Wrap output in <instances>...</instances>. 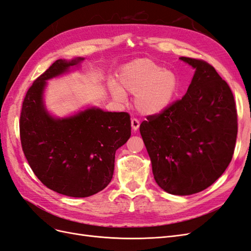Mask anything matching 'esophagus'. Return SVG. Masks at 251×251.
<instances>
[{"label": "esophagus", "mask_w": 251, "mask_h": 251, "mask_svg": "<svg viewBox=\"0 0 251 251\" xmlns=\"http://www.w3.org/2000/svg\"><path fill=\"white\" fill-rule=\"evenodd\" d=\"M131 125H132V128L134 131H137L138 130V127H139V126H140V123H139V120L138 119H136V118H132V120H131Z\"/></svg>", "instance_id": "1"}]
</instances>
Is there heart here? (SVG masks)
Instances as JSON below:
<instances>
[{
	"mask_svg": "<svg viewBox=\"0 0 251 251\" xmlns=\"http://www.w3.org/2000/svg\"><path fill=\"white\" fill-rule=\"evenodd\" d=\"M179 79L171 69L161 68L149 58H139L120 70L117 86L112 83V95L123 100L125 94L135 96L137 110L146 115L161 113L177 94Z\"/></svg>",
	"mask_w": 251,
	"mask_h": 251,
	"instance_id": "1",
	"label": "heart"
}]
</instances>
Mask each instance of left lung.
<instances>
[{
    "label": "left lung",
    "mask_w": 251,
    "mask_h": 251,
    "mask_svg": "<svg viewBox=\"0 0 251 251\" xmlns=\"http://www.w3.org/2000/svg\"><path fill=\"white\" fill-rule=\"evenodd\" d=\"M196 69L185 95L149 115L140 134L157 184L172 195L204 191L229 165L238 134L231 90L211 65L180 57Z\"/></svg>",
    "instance_id": "obj_1"
}]
</instances>
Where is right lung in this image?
Returning a JSON list of instances; mask_svg holds the SVG:
<instances>
[{"label": "right lung", "mask_w": 251, "mask_h": 251, "mask_svg": "<svg viewBox=\"0 0 251 251\" xmlns=\"http://www.w3.org/2000/svg\"><path fill=\"white\" fill-rule=\"evenodd\" d=\"M57 59L27 91L22 105V149L35 176L58 194L85 198L110 183L117 149L131 136L126 112L89 108L67 118H54L43 101L46 80L82 62Z\"/></svg>", "instance_id": "add662e5"}]
</instances>
